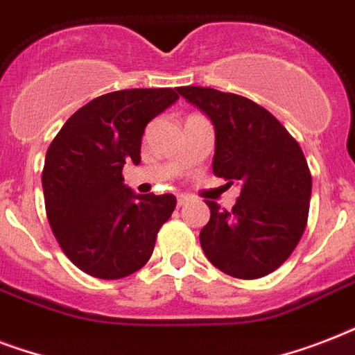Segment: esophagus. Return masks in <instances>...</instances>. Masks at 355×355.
<instances>
[{"label": "esophagus", "mask_w": 355, "mask_h": 355, "mask_svg": "<svg viewBox=\"0 0 355 355\" xmlns=\"http://www.w3.org/2000/svg\"><path fill=\"white\" fill-rule=\"evenodd\" d=\"M189 200H191V197H189V195H178V197H177V202H178V206H184V205H188Z\"/></svg>", "instance_id": "34e87169"}]
</instances>
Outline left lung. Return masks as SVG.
Here are the masks:
<instances>
[{
  "label": "left lung",
  "instance_id": "left-lung-1",
  "mask_svg": "<svg viewBox=\"0 0 355 355\" xmlns=\"http://www.w3.org/2000/svg\"><path fill=\"white\" fill-rule=\"evenodd\" d=\"M178 94L214 123V175L241 186L232 210L206 200L210 221L200 230V247L234 278L267 276L291 256L308 225L306 156L286 127L247 97L202 86H180Z\"/></svg>",
  "mask_w": 355,
  "mask_h": 355
}]
</instances>
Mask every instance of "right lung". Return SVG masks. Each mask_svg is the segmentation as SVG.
Masks as SVG:
<instances>
[{
    "label": "right lung",
    "instance_id": "1",
    "mask_svg": "<svg viewBox=\"0 0 355 355\" xmlns=\"http://www.w3.org/2000/svg\"><path fill=\"white\" fill-rule=\"evenodd\" d=\"M177 99L171 88L110 92L79 108L49 145L42 171L47 221L86 275L118 280L149 261L177 199L136 195L121 173L141 160L147 123Z\"/></svg>",
    "mask_w": 355,
    "mask_h": 355
}]
</instances>
